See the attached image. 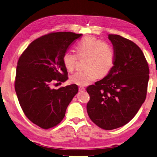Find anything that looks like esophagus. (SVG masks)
Returning a JSON list of instances; mask_svg holds the SVG:
<instances>
[{"mask_svg": "<svg viewBox=\"0 0 157 157\" xmlns=\"http://www.w3.org/2000/svg\"><path fill=\"white\" fill-rule=\"evenodd\" d=\"M78 89H79V90L80 91V92H83V91H85V88L83 87V86H79V88H78Z\"/></svg>", "mask_w": 157, "mask_h": 157, "instance_id": "esophagus-1", "label": "esophagus"}]
</instances>
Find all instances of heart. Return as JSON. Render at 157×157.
Here are the masks:
<instances>
[{"label": "heart", "mask_w": 157, "mask_h": 157, "mask_svg": "<svg viewBox=\"0 0 157 157\" xmlns=\"http://www.w3.org/2000/svg\"><path fill=\"white\" fill-rule=\"evenodd\" d=\"M76 54L66 52L63 56L65 69L72 72L78 59H85V71L71 76V81L79 86L90 84L98 77L104 78L111 72L115 64V52L113 47L106 42L94 36L81 39L76 46Z\"/></svg>", "instance_id": "obj_1"}]
</instances>
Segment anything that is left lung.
<instances>
[{"label": "left lung", "instance_id": "1", "mask_svg": "<svg viewBox=\"0 0 157 157\" xmlns=\"http://www.w3.org/2000/svg\"><path fill=\"white\" fill-rule=\"evenodd\" d=\"M115 52V64L103 79L86 88L88 116L99 128L111 130L126 124L144 103L149 67L140 47L117 35H108Z\"/></svg>", "mask_w": 157, "mask_h": 157}]
</instances>
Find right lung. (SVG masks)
<instances>
[{"label": "right lung", "mask_w": 157, "mask_h": 157, "mask_svg": "<svg viewBox=\"0 0 157 157\" xmlns=\"http://www.w3.org/2000/svg\"><path fill=\"white\" fill-rule=\"evenodd\" d=\"M81 36L72 32L47 34L32 42L19 58L15 88L20 105L25 116L43 129L60 123L78 92L76 85L57 90L52 85L68 79L63 56Z\"/></svg>", "instance_id": "add662e5"}]
</instances>
